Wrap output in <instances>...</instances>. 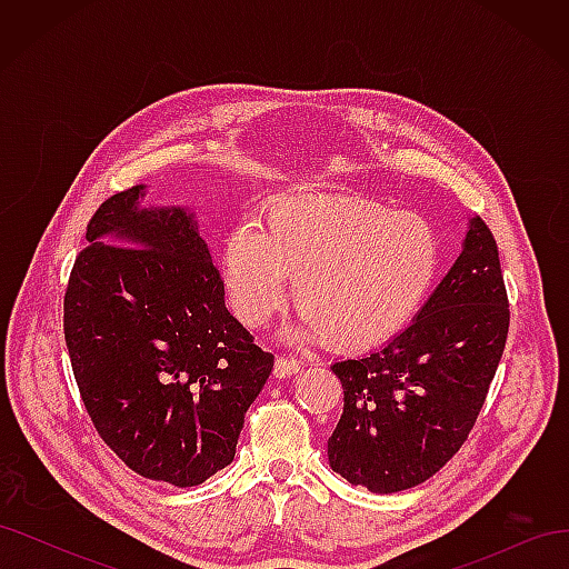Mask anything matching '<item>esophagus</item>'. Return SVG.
<instances>
[{
  "mask_svg": "<svg viewBox=\"0 0 569 569\" xmlns=\"http://www.w3.org/2000/svg\"><path fill=\"white\" fill-rule=\"evenodd\" d=\"M301 370V363L295 358H278L274 360V377H291Z\"/></svg>",
  "mask_w": 569,
  "mask_h": 569,
  "instance_id": "1",
  "label": "esophagus"
}]
</instances>
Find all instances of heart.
<instances>
[{
  "instance_id": "heart-1",
  "label": "heart",
  "mask_w": 569,
  "mask_h": 569,
  "mask_svg": "<svg viewBox=\"0 0 569 569\" xmlns=\"http://www.w3.org/2000/svg\"><path fill=\"white\" fill-rule=\"evenodd\" d=\"M443 268L439 230L420 213L339 194L272 199L266 222L234 226L220 251L234 316L266 327L295 278V335L347 351L391 341L420 316Z\"/></svg>"
}]
</instances>
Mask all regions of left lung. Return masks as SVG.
Listing matches in <instances>:
<instances>
[{"mask_svg": "<svg viewBox=\"0 0 569 569\" xmlns=\"http://www.w3.org/2000/svg\"><path fill=\"white\" fill-rule=\"evenodd\" d=\"M508 322L496 239L475 216L420 316L382 347L330 366L343 387V412L327 439L330 468L372 493L439 472L485 406Z\"/></svg>", "mask_w": 569, "mask_h": 569, "instance_id": "obj_1", "label": "left lung"}]
</instances>
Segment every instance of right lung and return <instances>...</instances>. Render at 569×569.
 I'll return each mask as SVG.
<instances>
[{
    "label": "right lung",
    "instance_id": "1",
    "mask_svg": "<svg viewBox=\"0 0 569 569\" xmlns=\"http://www.w3.org/2000/svg\"><path fill=\"white\" fill-rule=\"evenodd\" d=\"M113 194L88 226L63 299L66 347L101 439L130 470L197 487L228 468L272 372L226 306V284L184 206Z\"/></svg>",
    "mask_w": 569,
    "mask_h": 569
}]
</instances>
